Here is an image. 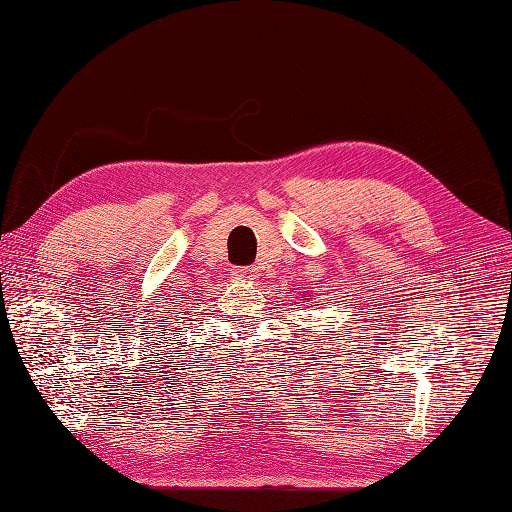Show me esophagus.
<instances>
[{"label":"esophagus","mask_w":512,"mask_h":512,"mask_svg":"<svg viewBox=\"0 0 512 512\" xmlns=\"http://www.w3.org/2000/svg\"><path fill=\"white\" fill-rule=\"evenodd\" d=\"M232 275H235L241 282H254L258 277V269L256 267H235L232 269Z\"/></svg>","instance_id":"1"}]
</instances>
